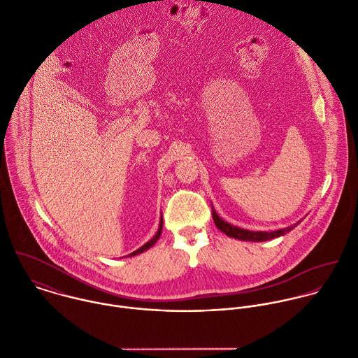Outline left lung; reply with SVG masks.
I'll return each mask as SVG.
<instances>
[{
  "label": "left lung",
  "instance_id": "1",
  "mask_svg": "<svg viewBox=\"0 0 358 358\" xmlns=\"http://www.w3.org/2000/svg\"><path fill=\"white\" fill-rule=\"evenodd\" d=\"M212 217H213V222H215L216 227L220 231H223L229 237H233V239H239V241H245V242H266V241H271V239H275V237L287 234L288 231H291L298 224V223H295L292 226H288V227H284V229H278V230H274V231H252V230L237 227V226H233V224L224 222L222 217L217 216L215 209H212Z\"/></svg>",
  "mask_w": 358,
  "mask_h": 358
}]
</instances>
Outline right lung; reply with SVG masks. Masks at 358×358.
<instances>
[{
  "label": "right lung",
  "instance_id": "add662e5",
  "mask_svg": "<svg viewBox=\"0 0 358 358\" xmlns=\"http://www.w3.org/2000/svg\"><path fill=\"white\" fill-rule=\"evenodd\" d=\"M162 230H163V217L160 219V224H159V230L156 231V234L152 237V239L148 242V243H145L142 248H139L138 250H135L134 253H131L129 256H136V255H141V253H143V252H146L148 249H150L157 241H159V237H160V234H162Z\"/></svg>",
  "mask_w": 358,
  "mask_h": 358
}]
</instances>
